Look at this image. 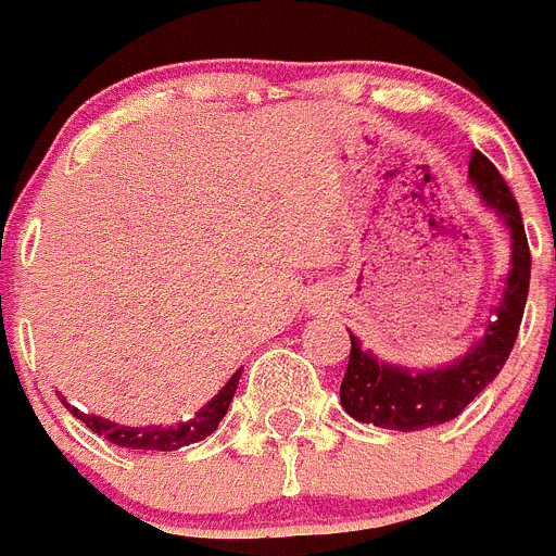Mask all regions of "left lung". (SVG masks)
I'll return each mask as SVG.
<instances>
[{
  "instance_id": "obj_1",
  "label": "left lung",
  "mask_w": 556,
  "mask_h": 556,
  "mask_svg": "<svg viewBox=\"0 0 556 556\" xmlns=\"http://www.w3.org/2000/svg\"><path fill=\"white\" fill-rule=\"evenodd\" d=\"M468 174L484 202L507 224L513 238V268L496 307V318L488 324L484 338L471 352L438 371H407L399 365L379 363L371 352H363L359 340L349 332L352 352L340 382V404L357 421L399 429V432H415V429L452 421L498 377L513 352L527 307L529 274H532L523 218L509 185L482 152L471 154Z\"/></svg>"
}]
</instances>
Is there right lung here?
<instances>
[{
  "instance_id": "add662e5",
  "label": "right lung",
  "mask_w": 556,
  "mask_h": 556,
  "mask_svg": "<svg viewBox=\"0 0 556 556\" xmlns=\"http://www.w3.org/2000/svg\"><path fill=\"white\" fill-rule=\"evenodd\" d=\"M238 379H241V371H235L232 379L218 390V396L207 404V407L199 409L191 421L177 424V427H118V424L108 421V418H99V415H85L79 413L77 407L66 404L72 409V415H77L79 421L91 432L102 434L104 440L116 443V446L124 448H147V452H174V448H182L188 443H197V440H204L207 434L216 432V427L222 424V418L227 415L229 402H232L235 390H238Z\"/></svg>"
}]
</instances>
